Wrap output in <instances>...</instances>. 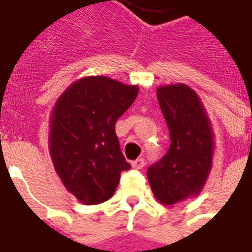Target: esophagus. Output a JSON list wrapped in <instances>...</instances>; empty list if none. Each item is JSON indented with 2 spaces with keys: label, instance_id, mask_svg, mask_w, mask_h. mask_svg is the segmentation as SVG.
I'll return each mask as SVG.
<instances>
[{
  "label": "esophagus",
  "instance_id": "34e87169",
  "mask_svg": "<svg viewBox=\"0 0 252 252\" xmlns=\"http://www.w3.org/2000/svg\"><path fill=\"white\" fill-rule=\"evenodd\" d=\"M144 164H146V162H144L143 158H137V160H134L133 162H131V167H133L134 169H141L143 167H144Z\"/></svg>",
  "mask_w": 252,
  "mask_h": 252
}]
</instances>
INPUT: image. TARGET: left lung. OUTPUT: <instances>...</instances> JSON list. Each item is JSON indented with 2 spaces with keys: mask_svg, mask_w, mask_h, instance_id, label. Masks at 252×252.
Segmentation results:
<instances>
[{
  "mask_svg": "<svg viewBox=\"0 0 252 252\" xmlns=\"http://www.w3.org/2000/svg\"><path fill=\"white\" fill-rule=\"evenodd\" d=\"M157 98L171 144L147 169V178L156 199L172 206L202 192L213 164L215 133L199 95L187 84L160 85Z\"/></svg>",
  "mask_w": 252,
  "mask_h": 252,
  "instance_id": "left-lung-1",
  "label": "left lung"
}]
</instances>
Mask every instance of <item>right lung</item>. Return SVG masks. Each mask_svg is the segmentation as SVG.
<instances>
[{
	"label": "right lung",
	"instance_id": "add662e5",
	"mask_svg": "<svg viewBox=\"0 0 252 252\" xmlns=\"http://www.w3.org/2000/svg\"><path fill=\"white\" fill-rule=\"evenodd\" d=\"M137 94L139 85L88 75L70 84L54 103L49 153L65 189L84 205L111 199L121 172L130 168L122 154L115 123Z\"/></svg>",
	"mask_w": 252,
	"mask_h": 252
}]
</instances>
